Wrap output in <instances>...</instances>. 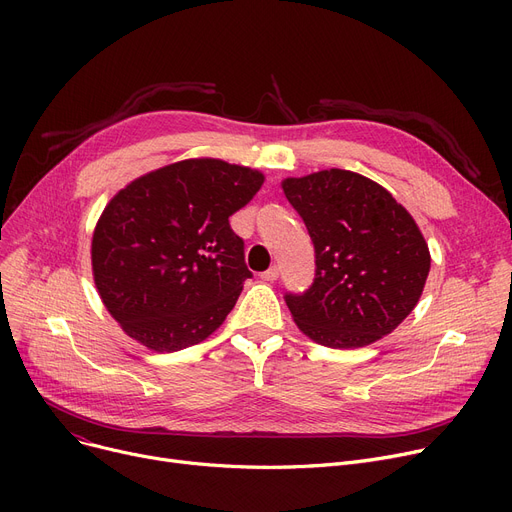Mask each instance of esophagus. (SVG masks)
Returning <instances> with one entry per match:
<instances>
[{
  "label": "esophagus",
  "instance_id": "obj_1",
  "mask_svg": "<svg viewBox=\"0 0 512 512\" xmlns=\"http://www.w3.org/2000/svg\"><path fill=\"white\" fill-rule=\"evenodd\" d=\"M278 276H280V270H278V265H272L270 270H265L263 274H261V278L265 280V282H274V280H278Z\"/></svg>",
  "mask_w": 512,
  "mask_h": 512
}]
</instances>
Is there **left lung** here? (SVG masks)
Returning a JSON list of instances; mask_svg holds the SVG:
<instances>
[{
	"instance_id": "1",
	"label": "left lung",
	"mask_w": 512,
	"mask_h": 512,
	"mask_svg": "<svg viewBox=\"0 0 512 512\" xmlns=\"http://www.w3.org/2000/svg\"><path fill=\"white\" fill-rule=\"evenodd\" d=\"M315 247V280L286 294L299 330L330 348H361L394 332L417 307L432 267L427 242L390 191L330 168L284 178Z\"/></svg>"
}]
</instances>
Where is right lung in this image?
Segmentation results:
<instances>
[{
	"mask_svg": "<svg viewBox=\"0 0 512 512\" xmlns=\"http://www.w3.org/2000/svg\"><path fill=\"white\" fill-rule=\"evenodd\" d=\"M265 176L193 157L128 182L101 211L91 267L101 303L126 336L155 353L209 338L251 272L228 218Z\"/></svg>",
	"mask_w": 512,
	"mask_h": 512,
	"instance_id": "right-lung-1",
	"label": "right lung"
}]
</instances>
